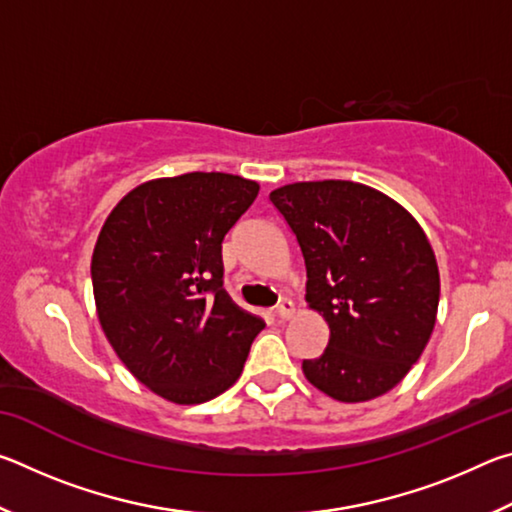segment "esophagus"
Segmentation results:
<instances>
[{
	"mask_svg": "<svg viewBox=\"0 0 512 512\" xmlns=\"http://www.w3.org/2000/svg\"><path fill=\"white\" fill-rule=\"evenodd\" d=\"M275 316L280 320H289L293 316V302L289 298H282L280 305L275 307Z\"/></svg>",
	"mask_w": 512,
	"mask_h": 512,
	"instance_id": "34e87169",
	"label": "esophagus"
}]
</instances>
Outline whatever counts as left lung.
<instances>
[{
	"instance_id": "8db88e82",
	"label": "left lung",
	"mask_w": 512,
	"mask_h": 512,
	"mask_svg": "<svg viewBox=\"0 0 512 512\" xmlns=\"http://www.w3.org/2000/svg\"><path fill=\"white\" fill-rule=\"evenodd\" d=\"M271 203L298 239L307 302L329 341L302 372L339 402H366L400 384L436 325L440 275L420 223L393 198L350 180L293 183Z\"/></svg>"
}]
</instances>
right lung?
Segmentation results:
<instances>
[{
  "mask_svg": "<svg viewBox=\"0 0 512 512\" xmlns=\"http://www.w3.org/2000/svg\"><path fill=\"white\" fill-rule=\"evenodd\" d=\"M259 194L232 173L149 180L117 203L92 255L103 334L153 393L201 404L235 384L264 320L223 289L221 244Z\"/></svg>",
  "mask_w": 512,
  "mask_h": 512,
  "instance_id": "add662e5",
  "label": "right lung"
}]
</instances>
